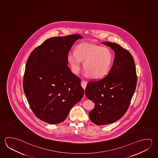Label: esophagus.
Segmentation results:
<instances>
[{
    "mask_svg": "<svg viewBox=\"0 0 158 158\" xmlns=\"http://www.w3.org/2000/svg\"><path fill=\"white\" fill-rule=\"evenodd\" d=\"M86 84H87V83H86V81H85V80H82V81H81V85L83 87L84 89H85L86 86Z\"/></svg>",
    "mask_w": 158,
    "mask_h": 158,
    "instance_id": "esophagus-1",
    "label": "esophagus"
}]
</instances>
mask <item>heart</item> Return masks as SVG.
Wrapping results in <instances>:
<instances>
[{"mask_svg": "<svg viewBox=\"0 0 158 158\" xmlns=\"http://www.w3.org/2000/svg\"><path fill=\"white\" fill-rule=\"evenodd\" d=\"M67 59L75 73L80 70L81 61H84L83 68L86 75L94 79L107 75L114 61L113 53L109 48L89 43L78 44L75 52L68 54Z\"/></svg>", "mask_w": 158, "mask_h": 158, "instance_id": "1", "label": "heart"}]
</instances>
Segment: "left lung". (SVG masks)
I'll list each match as a JSON object with an SVG mask.
<instances>
[{
    "instance_id": "obj_1",
    "label": "left lung",
    "mask_w": 158,
    "mask_h": 158,
    "mask_svg": "<svg viewBox=\"0 0 158 158\" xmlns=\"http://www.w3.org/2000/svg\"><path fill=\"white\" fill-rule=\"evenodd\" d=\"M102 43L114 50L113 65L104 78L88 82L85 91L87 98L95 103L89 117L98 125L109 124L123 116L137 83L135 65L129 52L115 43Z\"/></svg>"
}]
</instances>
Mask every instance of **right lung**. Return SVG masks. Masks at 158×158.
I'll use <instances>...</instances> for the list:
<instances>
[{"label":"right lung","instance_id":"right-lung-1","mask_svg":"<svg viewBox=\"0 0 158 158\" xmlns=\"http://www.w3.org/2000/svg\"><path fill=\"white\" fill-rule=\"evenodd\" d=\"M79 34L52 37L35 48L25 65L23 89L38 119L56 124L83 98L81 79L67 65L68 54Z\"/></svg>","mask_w":158,"mask_h":158}]
</instances>
